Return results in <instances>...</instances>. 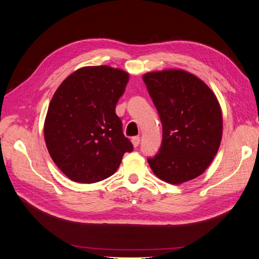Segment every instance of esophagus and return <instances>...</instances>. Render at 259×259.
<instances>
[{
    "label": "esophagus",
    "instance_id": "obj_1",
    "mask_svg": "<svg viewBox=\"0 0 259 259\" xmlns=\"http://www.w3.org/2000/svg\"><path fill=\"white\" fill-rule=\"evenodd\" d=\"M131 142H132V144H134V147H138V146H139V143H140V138L139 137H134L131 139Z\"/></svg>",
    "mask_w": 259,
    "mask_h": 259
}]
</instances>
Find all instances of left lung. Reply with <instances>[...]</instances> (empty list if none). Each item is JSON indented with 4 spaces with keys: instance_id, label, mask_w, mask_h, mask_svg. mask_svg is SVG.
Returning a JSON list of instances; mask_svg holds the SVG:
<instances>
[{
    "instance_id": "obj_1",
    "label": "left lung",
    "mask_w": 259,
    "mask_h": 259,
    "mask_svg": "<svg viewBox=\"0 0 259 259\" xmlns=\"http://www.w3.org/2000/svg\"><path fill=\"white\" fill-rule=\"evenodd\" d=\"M162 123L158 153L148 158L153 173L180 184L207 169L221 144L223 118L214 93L188 71L169 69L143 76Z\"/></svg>"
}]
</instances>
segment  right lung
Listing matches in <instances>:
<instances>
[{
  "instance_id": "add662e5",
  "label": "right lung",
  "mask_w": 259,
  "mask_h": 259,
  "mask_svg": "<svg viewBox=\"0 0 259 259\" xmlns=\"http://www.w3.org/2000/svg\"><path fill=\"white\" fill-rule=\"evenodd\" d=\"M128 80L123 70L89 66L69 75L54 94L45 142L53 161L73 181L96 183L111 177L123 154L134 150L116 115Z\"/></svg>"
}]
</instances>
